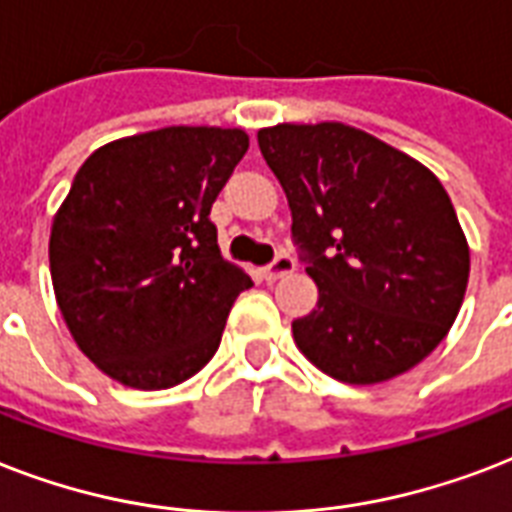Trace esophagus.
<instances>
[{
	"mask_svg": "<svg viewBox=\"0 0 512 512\" xmlns=\"http://www.w3.org/2000/svg\"><path fill=\"white\" fill-rule=\"evenodd\" d=\"M293 269H296V261H293L291 256L280 253L269 267H264V280H267V283H275V280H280V277L291 275Z\"/></svg>",
	"mask_w": 512,
	"mask_h": 512,
	"instance_id": "obj_1",
	"label": "esophagus"
}]
</instances>
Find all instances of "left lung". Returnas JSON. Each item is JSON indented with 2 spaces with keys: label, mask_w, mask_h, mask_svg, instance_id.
<instances>
[{
  "label": "left lung",
  "mask_w": 512,
  "mask_h": 512,
  "mask_svg": "<svg viewBox=\"0 0 512 512\" xmlns=\"http://www.w3.org/2000/svg\"><path fill=\"white\" fill-rule=\"evenodd\" d=\"M259 149L320 293L293 320L296 347L347 384L422 363L457 320L470 275L465 232L433 170L342 122L261 128Z\"/></svg>",
  "instance_id": "obj_1"
}]
</instances>
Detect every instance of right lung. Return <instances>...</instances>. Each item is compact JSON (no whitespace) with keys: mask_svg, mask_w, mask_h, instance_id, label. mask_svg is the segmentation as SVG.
<instances>
[{"mask_svg":"<svg viewBox=\"0 0 512 512\" xmlns=\"http://www.w3.org/2000/svg\"><path fill=\"white\" fill-rule=\"evenodd\" d=\"M240 128H160L95 149L50 229V277L74 342L114 382L168 390L216 355L251 277L221 256L213 200Z\"/></svg>","mask_w":512,"mask_h":512,"instance_id":"1","label":"right lung"}]
</instances>
